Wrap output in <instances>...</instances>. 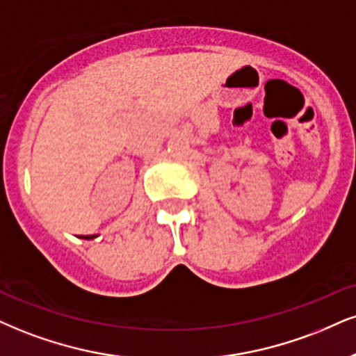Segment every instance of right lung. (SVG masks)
Wrapping results in <instances>:
<instances>
[{
  "label": "right lung",
  "instance_id": "obj_1",
  "mask_svg": "<svg viewBox=\"0 0 356 356\" xmlns=\"http://www.w3.org/2000/svg\"><path fill=\"white\" fill-rule=\"evenodd\" d=\"M95 236H84V239H94Z\"/></svg>",
  "mask_w": 356,
  "mask_h": 356
}]
</instances>
